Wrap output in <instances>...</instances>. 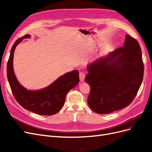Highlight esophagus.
<instances>
[{"label":"esophagus","instance_id":"34e87169","mask_svg":"<svg viewBox=\"0 0 152 152\" xmlns=\"http://www.w3.org/2000/svg\"><path fill=\"white\" fill-rule=\"evenodd\" d=\"M85 77H86V74L84 72H80L79 73V78H80V80L81 82L84 81L85 79Z\"/></svg>","mask_w":152,"mask_h":152}]
</instances>
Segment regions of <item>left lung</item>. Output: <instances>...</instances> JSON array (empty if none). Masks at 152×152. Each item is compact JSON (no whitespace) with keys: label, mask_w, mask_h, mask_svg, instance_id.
Segmentation results:
<instances>
[{"label":"left lung","mask_w":152,"mask_h":152,"mask_svg":"<svg viewBox=\"0 0 152 152\" xmlns=\"http://www.w3.org/2000/svg\"><path fill=\"white\" fill-rule=\"evenodd\" d=\"M86 82L91 87L87 103L96 113L108 114L126 108L136 97L143 79L140 45L129 35L124 47L87 67Z\"/></svg>","instance_id":"obj_1"}]
</instances>
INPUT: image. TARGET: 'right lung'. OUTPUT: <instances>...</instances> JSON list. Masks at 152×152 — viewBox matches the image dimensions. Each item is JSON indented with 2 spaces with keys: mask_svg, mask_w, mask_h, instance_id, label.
Returning <instances> with one entry per match:
<instances>
[{
  "mask_svg": "<svg viewBox=\"0 0 152 152\" xmlns=\"http://www.w3.org/2000/svg\"><path fill=\"white\" fill-rule=\"evenodd\" d=\"M25 35L16 40L11 50L7 65V76L14 97L23 108L42 115H53L61 109L69 91L79 82V73L73 70L65 73L46 88L39 91H29L18 82L12 68L14 51L23 39L30 38Z\"/></svg>",
  "mask_w": 152,
  "mask_h": 152,
  "instance_id": "add662e5",
  "label": "right lung"
}]
</instances>
